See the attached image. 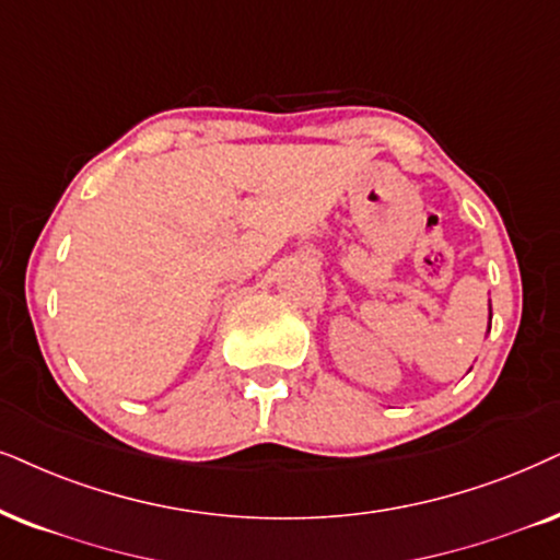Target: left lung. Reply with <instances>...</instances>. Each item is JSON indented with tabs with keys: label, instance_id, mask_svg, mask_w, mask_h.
Here are the masks:
<instances>
[{
	"label": "left lung",
	"instance_id": "left-lung-1",
	"mask_svg": "<svg viewBox=\"0 0 560 560\" xmlns=\"http://www.w3.org/2000/svg\"><path fill=\"white\" fill-rule=\"evenodd\" d=\"M488 328H491V325H488Z\"/></svg>",
	"mask_w": 560,
	"mask_h": 560
}]
</instances>
